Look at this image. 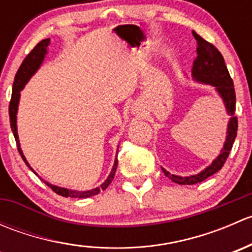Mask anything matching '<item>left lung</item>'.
Instances as JSON below:
<instances>
[{
  "label": "left lung",
  "instance_id": "left-lung-1",
  "mask_svg": "<svg viewBox=\"0 0 252 252\" xmlns=\"http://www.w3.org/2000/svg\"><path fill=\"white\" fill-rule=\"evenodd\" d=\"M195 40L197 42V57L194 61V65L191 69L192 79L199 83L202 84H210V85L215 86L217 93L222 97L223 102H224L225 110L227 113L229 114V123H228L227 129V138L225 142L223 145V149L220 154L218 155L217 158L212 162L208 167H206L202 172L195 174L189 175V177H180V175L171 174L167 172L166 169L162 168L163 173L172 180V182L177 183L180 185H192L196 183L204 182L208 177L217 173L223 164L227 161L229 152L232 150L233 144L236 138V131H238V118L234 116L235 113V90L234 84H233L232 78H230L228 68L225 65L224 58H223L222 53L210 44L208 41L202 39L200 35L192 32Z\"/></svg>",
  "mask_w": 252,
  "mask_h": 252
}]
</instances>
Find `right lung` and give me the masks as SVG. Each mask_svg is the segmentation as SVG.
<instances>
[{
  "label": "right lung",
  "mask_w": 252,
  "mask_h": 252,
  "mask_svg": "<svg viewBox=\"0 0 252 252\" xmlns=\"http://www.w3.org/2000/svg\"><path fill=\"white\" fill-rule=\"evenodd\" d=\"M48 45H50V39L42 40V41H40L36 46L32 48V52H30L29 55L24 58L23 63L20 64L19 69H18L16 78H14L13 93H12L11 102H9V121H11V128H12V131H13L14 139H16L18 151H19L23 161L25 162V164H27V166L29 167L32 172H34V169H32V167H30V164L28 163L27 158H25V156L23 155L22 149H20L19 138H18V133H17V111H18V103H19L20 91H22V89L24 88L25 84L29 81V79L35 74V72L39 69L40 65H41V63L44 62L45 55L47 53ZM117 164H118V159H117V157H116V159H114L113 168H112L111 173H110V175H108L107 179H106L105 182H103L98 188H95V189H91V190H86V191H78V190L65 189V188H61V187H56V185H52L51 183L45 182V180L44 182L46 183V185H48V187H50L51 189L56 192V194L61 195V196L79 197V199H81V197H90V196H94V195H97L101 190L107 189V187L111 184V182L113 180V178H114V173H116V169H117Z\"/></svg>",
  "instance_id": "right-lung-1"
}]
</instances>
